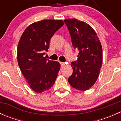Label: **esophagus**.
<instances>
[{
  "label": "esophagus",
  "mask_w": 121,
  "mask_h": 121,
  "mask_svg": "<svg viewBox=\"0 0 121 121\" xmlns=\"http://www.w3.org/2000/svg\"><path fill=\"white\" fill-rule=\"evenodd\" d=\"M60 64H61V67H64V65H65V63H63V62H61Z\"/></svg>",
  "instance_id": "obj_1"
}]
</instances>
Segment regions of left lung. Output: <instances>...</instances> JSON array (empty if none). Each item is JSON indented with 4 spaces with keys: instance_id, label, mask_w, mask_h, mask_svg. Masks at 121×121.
Instances as JSON below:
<instances>
[{
    "instance_id": "8db88e82",
    "label": "left lung",
    "mask_w": 121,
    "mask_h": 121,
    "mask_svg": "<svg viewBox=\"0 0 121 121\" xmlns=\"http://www.w3.org/2000/svg\"><path fill=\"white\" fill-rule=\"evenodd\" d=\"M74 48L79 50L77 61L72 62L73 74L68 81L72 87L86 91L95 83L102 63V48L93 28L76 19L64 20Z\"/></svg>"
}]
</instances>
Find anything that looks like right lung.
Returning a JSON list of instances; mask_svg holds the SVG:
<instances>
[{
	"label": "right lung",
	"mask_w": 121,
	"mask_h": 121,
	"mask_svg": "<svg viewBox=\"0 0 121 121\" xmlns=\"http://www.w3.org/2000/svg\"><path fill=\"white\" fill-rule=\"evenodd\" d=\"M64 24L61 20H43L30 24L17 46V62L30 87L37 93L53 86L60 69L58 61L44 57L54 34Z\"/></svg>",
	"instance_id": "add662e5"
}]
</instances>
